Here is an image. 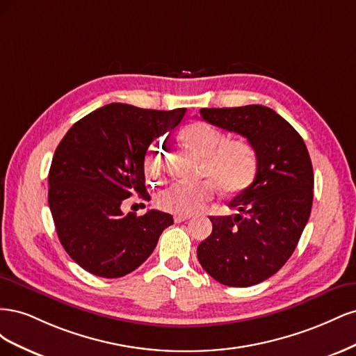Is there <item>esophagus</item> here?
Returning a JSON list of instances; mask_svg holds the SVG:
<instances>
[{
    "instance_id": "34e87169",
    "label": "esophagus",
    "mask_w": 356,
    "mask_h": 356,
    "mask_svg": "<svg viewBox=\"0 0 356 356\" xmlns=\"http://www.w3.org/2000/svg\"><path fill=\"white\" fill-rule=\"evenodd\" d=\"M190 218H191V215H187V213H175L174 215L175 222H182V221H187Z\"/></svg>"
}]
</instances>
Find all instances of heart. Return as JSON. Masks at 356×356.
<instances>
[{
    "instance_id": "obj_1",
    "label": "heart",
    "mask_w": 356,
    "mask_h": 356,
    "mask_svg": "<svg viewBox=\"0 0 356 356\" xmlns=\"http://www.w3.org/2000/svg\"><path fill=\"white\" fill-rule=\"evenodd\" d=\"M182 139L203 157L202 177L213 181L225 193H233L250 184L255 172V154L251 144L241 138L225 139L224 134L207 123L191 124L182 131ZM163 147L160 143L149 145L144 168L149 178H157L161 170ZM202 181L197 184L175 182L160 193L159 207L174 213L197 212L213 197V184Z\"/></svg>"
}]
</instances>
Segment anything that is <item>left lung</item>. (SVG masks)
<instances>
[{
	"label": "left lung",
	"mask_w": 356,
	"mask_h": 356,
	"mask_svg": "<svg viewBox=\"0 0 356 356\" xmlns=\"http://www.w3.org/2000/svg\"><path fill=\"white\" fill-rule=\"evenodd\" d=\"M204 122L248 139L255 152L254 181L229 207L236 215L209 217L212 233L197 248L202 267L227 286H251L273 276L310 217L314 168L303 138L263 105L202 108Z\"/></svg>",
	"instance_id": "1"
}]
</instances>
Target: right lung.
Returning a JSON list of instances; mask_svg holds the SVG:
<instances>
[{
  "label": "right lung",
  "instance_id": "obj_1",
  "mask_svg": "<svg viewBox=\"0 0 356 356\" xmlns=\"http://www.w3.org/2000/svg\"><path fill=\"white\" fill-rule=\"evenodd\" d=\"M186 111L110 104L84 115L62 138L49 170V207L63 250L84 270L101 277L134 272L174 224L170 213L157 209L124 215L122 203L132 195L148 197L147 149Z\"/></svg>",
  "mask_w": 356,
  "mask_h": 356
}]
</instances>
